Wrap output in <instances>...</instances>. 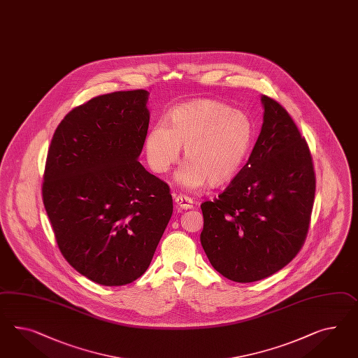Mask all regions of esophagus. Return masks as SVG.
<instances>
[{
  "mask_svg": "<svg viewBox=\"0 0 358 358\" xmlns=\"http://www.w3.org/2000/svg\"><path fill=\"white\" fill-rule=\"evenodd\" d=\"M174 203L177 204L178 208L190 210L193 207V199L186 196V195H176L174 196Z\"/></svg>",
  "mask_w": 358,
  "mask_h": 358,
  "instance_id": "1",
  "label": "esophagus"
}]
</instances>
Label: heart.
<instances>
[{
  "label": "heart",
  "instance_id": "1",
  "mask_svg": "<svg viewBox=\"0 0 358 358\" xmlns=\"http://www.w3.org/2000/svg\"><path fill=\"white\" fill-rule=\"evenodd\" d=\"M254 139L250 117L216 100L201 99L172 109L165 122L152 126L145 138V155L152 169L164 173L180 159L184 168L177 182L196 189L232 180L246 160Z\"/></svg>",
  "mask_w": 358,
  "mask_h": 358
}]
</instances>
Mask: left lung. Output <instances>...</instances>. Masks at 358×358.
<instances>
[{
  "label": "left lung",
  "mask_w": 358,
  "mask_h": 358,
  "mask_svg": "<svg viewBox=\"0 0 358 358\" xmlns=\"http://www.w3.org/2000/svg\"><path fill=\"white\" fill-rule=\"evenodd\" d=\"M261 134L219 198L201 204V243L213 268L236 282L266 279L300 252L309 229L315 173L289 113L262 95Z\"/></svg>",
  "instance_id": "left-lung-1"
}]
</instances>
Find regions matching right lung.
Listing matches in <instances>:
<instances>
[{"instance_id": "add662e5", "label": "right lung", "mask_w": 358, "mask_h": 358, "mask_svg": "<svg viewBox=\"0 0 358 358\" xmlns=\"http://www.w3.org/2000/svg\"><path fill=\"white\" fill-rule=\"evenodd\" d=\"M147 100L145 90L94 97L69 112L49 145L41 190L59 252L106 287L145 273L173 213L169 186L138 162Z\"/></svg>"}]
</instances>
